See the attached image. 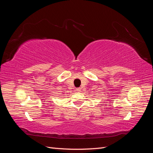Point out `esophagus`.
Returning <instances> with one entry per match:
<instances>
[{
    "mask_svg": "<svg viewBox=\"0 0 153 153\" xmlns=\"http://www.w3.org/2000/svg\"><path fill=\"white\" fill-rule=\"evenodd\" d=\"M76 91L80 92L81 91V89H80V88H77V89H76Z\"/></svg>",
    "mask_w": 153,
    "mask_h": 153,
    "instance_id": "34e87169",
    "label": "esophagus"
}]
</instances>
